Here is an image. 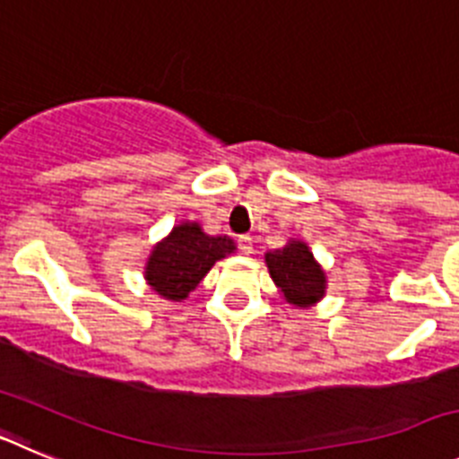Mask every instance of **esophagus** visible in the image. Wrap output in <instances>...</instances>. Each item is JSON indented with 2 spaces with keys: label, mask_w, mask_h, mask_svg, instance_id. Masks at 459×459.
<instances>
[{
  "label": "esophagus",
  "mask_w": 459,
  "mask_h": 459,
  "mask_svg": "<svg viewBox=\"0 0 459 459\" xmlns=\"http://www.w3.org/2000/svg\"><path fill=\"white\" fill-rule=\"evenodd\" d=\"M237 243H238V250H241L243 255L253 253V238H250L248 234H241V237L237 238Z\"/></svg>",
  "instance_id": "34e87169"
}]
</instances>
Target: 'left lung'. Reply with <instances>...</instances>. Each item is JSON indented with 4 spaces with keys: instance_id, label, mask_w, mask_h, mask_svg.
I'll return each instance as SVG.
<instances>
[{
    "instance_id": "left-lung-1",
    "label": "left lung",
    "mask_w": 459,
    "mask_h": 459,
    "mask_svg": "<svg viewBox=\"0 0 459 459\" xmlns=\"http://www.w3.org/2000/svg\"><path fill=\"white\" fill-rule=\"evenodd\" d=\"M266 264H269L271 278L275 285L282 290L287 301L294 306H310L324 296V278L322 269L312 259V253L306 243L294 241L285 248L266 253Z\"/></svg>"
}]
</instances>
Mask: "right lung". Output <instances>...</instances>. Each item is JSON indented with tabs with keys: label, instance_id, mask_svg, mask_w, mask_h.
<instances>
[{
	"label": "right lung",
	"instance_id": "obj_1",
	"mask_svg": "<svg viewBox=\"0 0 459 459\" xmlns=\"http://www.w3.org/2000/svg\"><path fill=\"white\" fill-rule=\"evenodd\" d=\"M232 250V238L209 237L197 222H184L153 248L147 264L149 285L165 299L181 301L200 285L211 266Z\"/></svg>",
	"mask_w": 459,
	"mask_h": 459
}]
</instances>
